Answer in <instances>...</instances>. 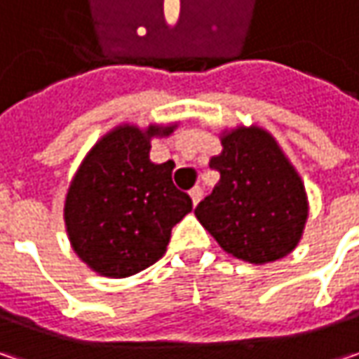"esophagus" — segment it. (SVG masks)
Listing matches in <instances>:
<instances>
[{
    "label": "esophagus",
    "instance_id": "esophagus-1",
    "mask_svg": "<svg viewBox=\"0 0 359 359\" xmlns=\"http://www.w3.org/2000/svg\"><path fill=\"white\" fill-rule=\"evenodd\" d=\"M189 198H191V203H194V205H198L201 201V198H203V189L198 186L194 187V189H189Z\"/></svg>",
    "mask_w": 359,
    "mask_h": 359
}]
</instances>
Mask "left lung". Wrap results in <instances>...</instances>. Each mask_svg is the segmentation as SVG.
Listing matches in <instances>:
<instances>
[{"label": "left lung", "mask_w": 359, "mask_h": 359, "mask_svg": "<svg viewBox=\"0 0 359 359\" xmlns=\"http://www.w3.org/2000/svg\"><path fill=\"white\" fill-rule=\"evenodd\" d=\"M222 154L214 191L196 217L224 252L250 264H269L296 250L310 214L306 186L276 137L262 126L219 133Z\"/></svg>", "instance_id": "obj_1"}]
</instances>
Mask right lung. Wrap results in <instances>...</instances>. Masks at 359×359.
Wrapping results in <instances>:
<instances>
[{"instance_id":"1","label":"right lung","mask_w":359,"mask_h":359,"mask_svg":"<svg viewBox=\"0 0 359 359\" xmlns=\"http://www.w3.org/2000/svg\"><path fill=\"white\" fill-rule=\"evenodd\" d=\"M173 123H119L86 154L65 194L63 222L77 257L104 278H128L165 254L191 200L172 182L173 161L149 159Z\"/></svg>"}]
</instances>
